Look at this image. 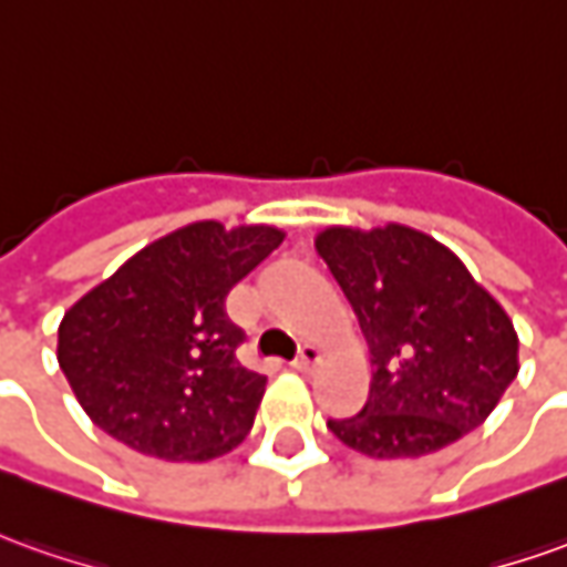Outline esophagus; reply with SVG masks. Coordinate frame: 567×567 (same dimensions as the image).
Listing matches in <instances>:
<instances>
[{"label":"esophagus","instance_id":"34e87169","mask_svg":"<svg viewBox=\"0 0 567 567\" xmlns=\"http://www.w3.org/2000/svg\"><path fill=\"white\" fill-rule=\"evenodd\" d=\"M323 364V351L318 349V346H302V349H299V358H296V370H299V373H315V370H318V367Z\"/></svg>","mask_w":567,"mask_h":567}]
</instances>
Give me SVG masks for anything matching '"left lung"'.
<instances>
[{"label":"left lung","mask_w":567,"mask_h":567,"mask_svg":"<svg viewBox=\"0 0 567 567\" xmlns=\"http://www.w3.org/2000/svg\"><path fill=\"white\" fill-rule=\"evenodd\" d=\"M318 256L370 349L361 413L330 432L373 460L435 454L485 423L518 373V333L497 299L435 237L389 221L330 225Z\"/></svg>","instance_id":"obj_1"}]
</instances>
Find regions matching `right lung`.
<instances>
[{
	"mask_svg": "<svg viewBox=\"0 0 567 567\" xmlns=\"http://www.w3.org/2000/svg\"><path fill=\"white\" fill-rule=\"evenodd\" d=\"M284 244L203 218L138 249L68 308L58 364L89 420L144 456L203 463L249 435L265 377L237 361L225 299Z\"/></svg>",
	"mask_w": 567,
	"mask_h": 567,
	"instance_id": "right-lung-1",
	"label": "right lung"
}]
</instances>
